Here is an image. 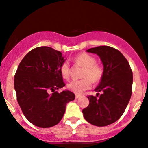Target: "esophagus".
<instances>
[{"mask_svg":"<svg viewBox=\"0 0 148 148\" xmlns=\"http://www.w3.org/2000/svg\"><path fill=\"white\" fill-rule=\"evenodd\" d=\"M75 96H76V99H79V98L81 97L82 96H81V95H79V94H76Z\"/></svg>","mask_w":148,"mask_h":148,"instance_id":"obj_1","label":"esophagus"}]
</instances>
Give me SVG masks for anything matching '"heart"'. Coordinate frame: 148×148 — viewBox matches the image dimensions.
Masks as SVG:
<instances>
[{
  "label": "heart",
  "mask_w": 148,
  "mask_h": 148,
  "mask_svg": "<svg viewBox=\"0 0 148 148\" xmlns=\"http://www.w3.org/2000/svg\"><path fill=\"white\" fill-rule=\"evenodd\" d=\"M74 64L84 67L81 80H73L68 84V89L76 94H81L84 91L90 89L92 82L98 84L102 80L103 77V68L96 63V59L92 55L87 52H81L76 55L73 59ZM60 71L63 78L68 79L71 75V69L69 63L63 62L60 66Z\"/></svg>",
  "instance_id": "heart-1"
}]
</instances>
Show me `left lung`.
I'll list each match as a JSON object with an SVG mask.
<instances>
[{
  "instance_id": "1",
  "label": "left lung",
  "mask_w": 148,
  "mask_h": 148,
  "mask_svg": "<svg viewBox=\"0 0 148 148\" xmlns=\"http://www.w3.org/2000/svg\"><path fill=\"white\" fill-rule=\"evenodd\" d=\"M87 52L99 55L104 73L95 89L97 95L88 96L90 103L82 110V113L85 119L92 125L106 126L118 121L125 112L132 96L133 74L128 60L115 48L99 46ZM99 92L101 95H99Z\"/></svg>"
}]
</instances>
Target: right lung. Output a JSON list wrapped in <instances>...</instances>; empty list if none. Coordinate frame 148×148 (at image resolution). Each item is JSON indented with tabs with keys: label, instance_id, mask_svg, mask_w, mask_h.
Masks as SVG:
<instances>
[{
	"label": "right lung",
	"instance_id": "1",
	"mask_svg": "<svg viewBox=\"0 0 148 148\" xmlns=\"http://www.w3.org/2000/svg\"><path fill=\"white\" fill-rule=\"evenodd\" d=\"M64 61L60 51L38 47L26 54L15 74L18 103L27 121L40 128L57 125L66 103L75 99L71 91H57L65 86L60 71Z\"/></svg>",
	"mask_w": 148,
	"mask_h": 148
}]
</instances>
